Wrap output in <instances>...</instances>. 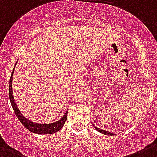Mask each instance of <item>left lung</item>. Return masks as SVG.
Instances as JSON below:
<instances>
[{"label":"left lung","instance_id":"8db88e82","mask_svg":"<svg viewBox=\"0 0 157 157\" xmlns=\"http://www.w3.org/2000/svg\"><path fill=\"white\" fill-rule=\"evenodd\" d=\"M94 127H95V129H96L97 131H98V132H102V133L105 134V135H107V136H108V135H109V136H113V135H114V134H113V133H112V132H108V131H105V130H103V129H98V128L95 127V126H94Z\"/></svg>","mask_w":157,"mask_h":157}]
</instances>
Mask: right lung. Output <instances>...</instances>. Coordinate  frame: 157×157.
Returning <instances> with one entry per match:
<instances>
[{"label": "right lung", "instance_id": "right-lung-1", "mask_svg": "<svg viewBox=\"0 0 157 157\" xmlns=\"http://www.w3.org/2000/svg\"><path fill=\"white\" fill-rule=\"evenodd\" d=\"M14 71V68L13 69L12 74H11V76H10V82H9V98H10V104L12 105V108L14 109V113H15L17 119L20 120V122H21L25 128H27L28 130L31 131V132H34V133L52 134L60 130L62 126H64L65 121L67 119V112L65 113V116L60 120H59L58 122H53V123H48V124H37L35 122L29 121L28 119L24 117V116L21 114L20 110L17 108L12 95V78Z\"/></svg>", "mask_w": 157, "mask_h": 157}]
</instances>
